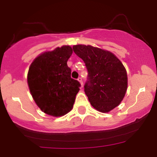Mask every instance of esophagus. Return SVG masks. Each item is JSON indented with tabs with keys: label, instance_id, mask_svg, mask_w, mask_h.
I'll return each mask as SVG.
<instances>
[{
	"label": "esophagus",
	"instance_id": "obj_1",
	"mask_svg": "<svg viewBox=\"0 0 157 157\" xmlns=\"http://www.w3.org/2000/svg\"><path fill=\"white\" fill-rule=\"evenodd\" d=\"M77 80H78V81L80 82V85H81V86H83V80H82V78H81V77H79V78L77 79Z\"/></svg>",
	"mask_w": 157,
	"mask_h": 157
}]
</instances>
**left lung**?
<instances>
[{"label": "left lung", "instance_id": "8db88e82", "mask_svg": "<svg viewBox=\"0 0 157 157\" xmlns=\"http://www.w3.org/2000/svg\"><path fill=\"white\" fill-rule=\"evenodd\" d=\"M88 71L84 91L92 106L109 112L122 101L128 88V76L122 63L109 51L91 45L73 46Z\"/></svg>", "mask_w": 157, "mask_h": 157}]
</instances>
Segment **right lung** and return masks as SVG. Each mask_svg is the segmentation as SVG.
Instances as JSON below:
<instances>
[{"label":"right lung","mask_w":157,"mask_h":157,"mask_svg":"<svg viewBox=\"0 0 157 157\" xmlns=\"http://www.w3.org/2000/svg\"><path fill=\"white\" fill-rule=\"evenodd\" d=\"M72 48L64 45L38 56L30 65L27 82L33 99L42 112L62 116L73 108L80 83L71 77L67 62Z\"/></svg>","instance_id":"add662e5"}]
</instances>
